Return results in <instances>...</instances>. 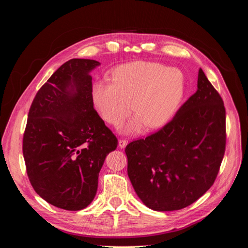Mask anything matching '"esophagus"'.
<instances>
[{
    "label": "esophagus",
    "instance_id": "34e87169",
    "mask_svg": "<svg viewBox=\"0 0 248 248\" xmlns=\"http://www.w3.org/2000/svg\"><path fill=\"white\" fill-rule=\"evenodd\" d=\"M127 144H128V141H127L126 140H119V142H118V145H119V147H120V148H121V149L125 148V147L127 146Z\"/></svg>",
    "mask_w": 248,
    "mask_h": 248
}]
</instances>
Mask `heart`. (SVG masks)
<instances>
[{
  "label": "heart",
  "mask_w": 248,
  "mask_h": 248,
  "mask_svg": "<svg viewBox=\"0 0 248 248\" xmlns=\"http://www.w3.org/2000/svg\"><path fill=\"white\" fill-rule=\"evenodd\" d=\"M184 94L183 74L171 67L138 61L119 66L111 81H97L93 87L94 103L106 121L121 124L133 108L137 115L122 127L124 133L166 125L175 115ZM133 107H131V104Z\"/></svg>",
  "instance_id": "1"
}]
</instances>
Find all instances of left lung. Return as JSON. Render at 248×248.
Listing matches in <instances>:
<instances>
[{
	"label": "left lung",
	"instance_id": "8db88e82",
	"mask_svg": "<svg viewBox=\"0 0 248 248\" xmlns=\"http://www.w3.org/2000/svg\"><path fill=\"white\" fill-rule=\"evenodd\" d=\"M226 150V109L201 68L198 89L171 121L127 145V172L140 200L175 211L199 200L215 181Z\"/></svg>",
	"mask_w": 248,
	"mask_h": 248
}]
</instances>
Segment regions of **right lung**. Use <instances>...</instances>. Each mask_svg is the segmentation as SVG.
Here are the masks:
<instances>
[{
  "label": "right lung",
  "instance_id": "add662e5",
  "mask_svg": "<svg viewBox=\"0 0 248 248\" xmlns=\"http://www.w3.org/2000/svg\"><path fill=\"white\" fill-rule=\"evenodd\" d=\"M95 60L71 59L37 92L28 115L22 152L33 188L69 211L94 200L99 171L118 140L94 109Z\"/></svg>",
  "mask_w": 248,
  "mask_h": 248
}]
</instances>
